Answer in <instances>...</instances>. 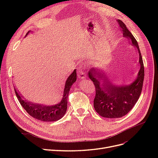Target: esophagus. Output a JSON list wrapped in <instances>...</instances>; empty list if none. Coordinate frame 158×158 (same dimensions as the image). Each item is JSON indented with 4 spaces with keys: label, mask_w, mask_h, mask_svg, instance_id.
<instances>
[{
    "label": "esophagus",
    "mask_w": 158,
    "mask_h": 158,
    "mask_svg": "<svg viewBox=\"0 0 158 158\" xmlns=\"http://www.w3.org/2000/svg\"><path fill=\"white\" fill-rule=\"evenodd\" d=\"M78 77H79L80 79H82L83 80V79L85 78V73H84V72L82 71V69L79 70L78 73Z\"/></svg>",
    "instance_id": "obj_1"
}]
</instances>
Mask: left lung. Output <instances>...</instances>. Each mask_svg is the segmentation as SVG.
Returning a JSON list of instances; mask_svg holds the SVG:
<instances>
[{
  "mask_svg": "<svg viewBox=\"0 0 158 158\" xmlns=\"http://www.w3.org/2000/svg\"><path fill=\"white\" fill-rule=\"evenodd\" d=\"M117 21L123 37L131 40V45L136 48L139 55L140 70L136 79L127 85H115L109 80L106 71L101 68L94 66L87 73L95 88V110L103 117L111 118L125 116L135 106L141 94L144 78V64L138 43L125 23L121 20Z\"/></svg>",
  "mask_w": 158,
  "mask_h": 158,
  "instance_id": "left-lung-1",
  "label": "left lung"
}]
</instances>
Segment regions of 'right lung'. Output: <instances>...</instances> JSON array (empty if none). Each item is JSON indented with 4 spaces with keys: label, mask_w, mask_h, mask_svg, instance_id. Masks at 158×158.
<instances>
[{
    "label": "right lung",
    "mask_w": 158,
    "mask_h": 158,
    "mask_svg": "<svg viewBox=\"0 0 158 158\" xmlns=\"http://www.w3.org/2000/svg\"><path fill=\"white\" fill-rule=\"evenodd\" d=\"M31 31H28L26 36ZM76 78H77L76 77V70L74 69L73 73L66 80L62 100L59 103L52 105V106H45L44 104L28 102L27 100L24 99L23 96H22L18 92V90L15 88H14V91H15L17 98L21 106L32 117L45 122L56 121L59 120L64 115L66 109H67L68 95L71 86L76 81Z\"/></svg>",
    "instance_id": "add662e5"
}]
</instances>
